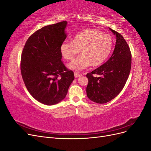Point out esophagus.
I'll return each mask as SVG.
<instances>
[{"label":"esophagus","mask_w":151,"mask_h":151,"mask_svg":"<svg viewBox=\"0 0 151 151\" xmlns=\"http://www.w3.org/2000/svg\"><path fill=\"white\" fill-rule=\"evenodd\" d=\"M74 76H75L76 78H77V77H80V76H81V75H80L79 74H78V73L75 72V73H74Z\"/></svg>","instance_id":"obj_1"}]
</instances>
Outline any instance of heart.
I'll return each mask as SVG.
<instances>
[{
	"mask_svg": "<svg viewBox=\"0 0 151 151\" xmlns=\"http://www.w3.org/2000/svg\"><path fill=\"white\" fill-rule=\"evenodd\" d=\"M113 47L111 36L96 29H86L77 34L73 42H62L60 51L62 57L70 60L79 53L81 55L68 63L70 70L79 72L91 65H101L110 55Z\"/></svg>",
	"mask_w": 151,
	"mask_h": 151,
	"instance_id": "1",
	"label": "heart"
}]
</instances>
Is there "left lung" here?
I'll use <instances>...</instances> for the list:
<instances>
[{
  "label": "left lung",
  "mask_w": 151,
  "mask_h": 151,
  "mask_svg": "<svg viewBox=\"0 0 151 151\" xmlns=\"http://www.w3.org/2000/svg\"><path fill=\"white\" fill-rule=\"evenodd\" d=\"M109 29L116 38L113 54L104 64L86 75L88 78L87 96L99 104L108 103L118 95L125 85L131 69L132 55L129 45L120 33ZM93 74L101 76L94 77Z\"/></svg>",
  "instance_id": "obj_1"
}]
</instances>
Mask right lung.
Instances as JSON below:
<instances>
[{
	"label": "right lung",
	"instance_id": "add662e5",
	"mask_svg": "<svg viewBox=\"0 0 151 151\" xmlns=\"http://www.w3.org/2000/svg\"><path fill=\"white\" fill-rule=\"evenodd\" d=\"M67 21L43 27L27 40L21 72L30 94L41 103L53 105L64 99L74 79L62 62L60 47L67 38Z\"/></svg>",
	"mask_w": 151,
	"mask_h": 151
}]
</instances>
